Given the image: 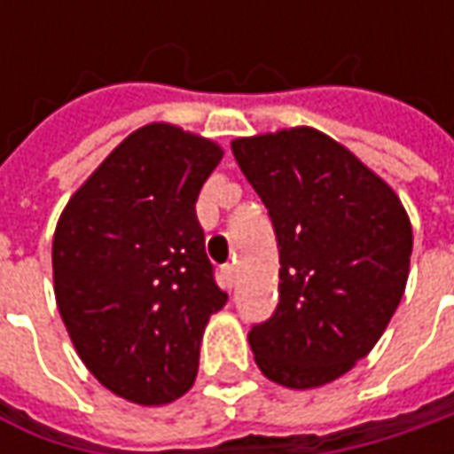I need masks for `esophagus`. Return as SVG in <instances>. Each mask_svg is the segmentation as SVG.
I'll use <instances>...</instances> for the list:
<instances>
[{"label":"esophagus","mask_w":454,"mask_h":454,"mask_svg":"<svg viewBox=\"0 0 454 454\" xmlns=\"http://www.w3.org/2000/svg\"><path fill=\"white\" fill-rule=\"evenodd\" d=\"M222 278H224V283H227V288H232L237 280V268L232 262H227V265H222Z\"/></svg>","instance_id":"1"}]
</instances>
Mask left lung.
Here are the masks:
<instances>
[{"mask_svg": "<svg viewBox=\"0 0 454 454\" xmlns=\"http://www.w3.org/2000/svg\"><path fill=\"white\" fill-rule=\"evenodd\" d=\"M232 153L280 250V301L250 331L254 361L280 387H323L392 321L410 275V217L389 184L316 129L235 138Z\"/></svg>", "mask_w": 454, "mask_h": 454, "instance_id": "obj_1", "label": "left lung"}]
</instances>
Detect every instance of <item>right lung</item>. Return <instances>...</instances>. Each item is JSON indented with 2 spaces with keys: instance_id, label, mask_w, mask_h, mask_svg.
I'll return each mask as SVG.
<instances>
[{
  "instance_id": "obj_1",
  "label": "right lung",
  "mask_w": 454,
  "mask_h": 454,
  "mask_svg": "<svg viewBox=\"0 0 454 454\" xmlns=\"http://www.w3.org/2000/svg\"><path fill=\"white\" fill-rule=\"evenodd\" d=\"M219 161L209 138L149 123L70 197L55 230V298L73 346L106 389L144 407L192 389L204 325L227 303L194 209Z\"/></svg>"
}]
</instances>
